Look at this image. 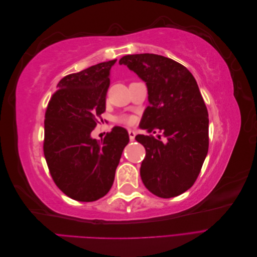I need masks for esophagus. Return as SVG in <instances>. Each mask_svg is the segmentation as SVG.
<instances>
[{
	"instance_id": "esophagus-1",
	"label": "esophagus",
	"mask_w": 257,
	"mask_h": 257,
	"mask_svg": "<svg viewBox=\"0 0 257 257\" xmlns=\"http://www.w3.org/2000/svg\"><path fill=\"white\" fill-rule=\"evenodd\" d=\"M128 136H130V141L133 142L135 139V136H136V133L133 131V130H128Z\"/></svg>"
}]
</instances>
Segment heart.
<instances>
[{
  "label": "heart",
  "instance_id": "heart-1",
  "mask_svg": "<svg viewBox=\"0 0 257 257\" xmlns=\"http://www.w3.org/2000/svg\"><path fill=\"white\" fill-rule=\"evenodd\" d=\"M115 123L124 124V125H133L135 123V118L131 114H121L115 118Z\"/></svg>",
  "mask_w": 257,
  "mask_h": 257
}]
</instances>
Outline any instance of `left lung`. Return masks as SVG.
<instances>
[{
	"label": "left lung",
	"mask_w": 257,
	"mask_h": 257,
	"mask_svg": "<svg viewBox=\"0 0 257 257\" xmlns=\"http://www.w3.org/2000/svg\"><path fill=\"white\" fill-rule=\"evenodd\" d=\"M119 63L147 84L150 106L142 127L167 139L136 136L146 149L142 180L159 197L180 195L195 183L209 148L208 110L197 82L185 66L159 54H128Z\"/></svg>",
	"instance_id": "left-lung-1"
}]
</instances>
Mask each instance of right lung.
<instances>
[{
	"label": "right lung",
	"instance_id": "right-lung-1",
	"mask_svg": "<svg viewBox=\"0 0 257 257\" xmlns=\"http://www.w3.org/2000/svg\"><path fill=\"white\" fill-rule=\"evenodd\" d=\"M115 61L63 77L46 109L44 155L49 173L65 195L78 201H94L109 192L130 141L123 127H114L100 141L91 138L106 110Z\"/></svg>",
	"mask_w": 257,
	"mask_h": 257
}]
</instances>
